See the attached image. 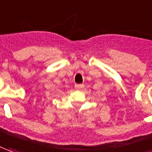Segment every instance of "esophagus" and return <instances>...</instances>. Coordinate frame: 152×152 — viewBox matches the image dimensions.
Instances as JSON below:
<instances>
[{"label": "esophagus", "mask_w": 152, "mask_h": 152, "mask_svg": "<svg viewBox=\"0 0 152 152\" xmlns=\"http://www.w3.org/2000/svg\"><path fill=\"white\" fill-rule=\"evenodd\" d=\"M83 86H84V85H83V84H75V88H76V89H78V90H81L83 88Z\"/></svg>", "instance_id": "34e87169"}]
</instances>
